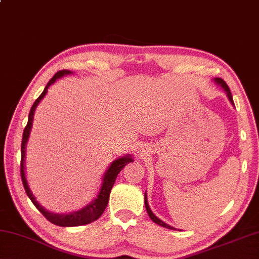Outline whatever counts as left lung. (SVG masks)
<instances>
[{
    "label": "left lung",
    "mask_w": 259,
    "mask_h": 259,
    "mask_svg": "<svg viewBox=\"0 0 259 259\" xmlns=\"http://www.w3.org/2000/svg\"><path fill=\"white\" fill-rule=\"evenodd\" d=\"M214 81H215L217 84L221 85V88L224 89V91L226 92V94H227V97H228L229 101H231L232 104L234 105V101H233V97H232L231 90H229L228 85L226 84V81H225L224 79H221V78H214ZM144 199H145V207H146V211H147V213H149V217H150L152 221H154L155 224L159 225V226H162V227H165V228H168V229H175L174 227H171V226L165 224V223H163L162 220H160L159 218H157V217H155V215L153 214V212L151 211V208H150V206H149V203H147V197H146V194L144 195Z\"/></svg>",
    "instance_id": "obj_1"
}]
</instances>
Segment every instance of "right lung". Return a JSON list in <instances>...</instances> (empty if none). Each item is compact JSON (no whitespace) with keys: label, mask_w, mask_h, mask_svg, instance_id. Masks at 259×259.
Here are the masks:
<instances>
[{"label":"right lung","mask_w":259,"mask_h":259,"mask_svg":"<svg viewBox=\"0 0 259 259\" xmlns=\"http://www.w3.org/2000/svg\"><path fill=\"white\" fill-rule=\"evenodd\" d=\"M72 73L70 70H60L57 71L51 80L48 81L46 88H45L44 92L40 94L38 99L34 101L33 106L31 107L30 114H28V121L27 124L24 129L23 133V139H22V160H20V176H22V182L24 189H25L26 194L28 196V198L32 200V203L34 204V206L38 208V210L42 213L45 218H46L48 221H51L52 224L61 226V227H75V226H81V225H88L91 224L93 221H96L97 219H99L102 213H104L106 206L108 204V199H109V194L110 190L115 183V180H116L117 175L120 171L124 168V166L126 163L133 162L134 160L130 155H125V157L118 158L116 160L110 163L109 168L106 171L104 175V179H102V183L99 190V194H98L97 198L93 200L92 203H90L88 206H85L80 210L68 213V214H59V213H53L49 212L47 210L41 206V205L36 202L35 197L32 194L30 187H28L26 176H25V147H26V143L28 136H30V131H31V126H32V121H33V115H34V110L36 108V106L39 105V102L41 101V99L46 96L47 90L49 86H51L53 83H55V80L57 78L65 76V75H70Z\"/></svg>","instance_id":"right-lung-1"}]
</instances>
